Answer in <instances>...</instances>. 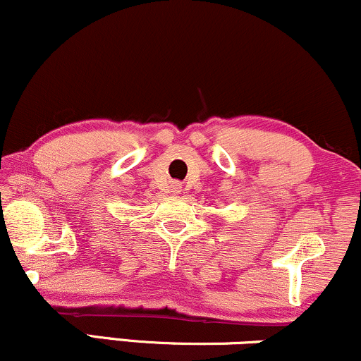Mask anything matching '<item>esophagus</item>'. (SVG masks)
<instances>
[{
  "label": "esophagus",
  "instance_id": "obj_1",
  "mask_svg": "<svg viewBox=\"0 0 361 361\" xmlns=\"http://www.w3.org/2000/svg\"><path fill=\"white\" fill-rule=\"evenodd\" d=\"M181 190V185L180 183H173V192L178 193Z\"/></svg>",
  "mask_w": 361,
  "mask_h": 361
}]
</instances>
